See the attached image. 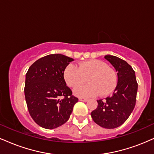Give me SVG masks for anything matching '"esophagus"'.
I'll return each mask as SVG.
<instances>
[{
	"mask_svg": "<svg viewBox=\"0 0 154 154\" xmlns=\"http://www.w3.org/2000/svg\"><path fill=\"white\" fill-rule=\"evenodd\" d=\"M79 100H80V101H88V98H79Z\"/></svg>",
	"mask_w": 154,
	"mask_h": 154,
	"instance_id": "obj_1",
	"label": "esophagus"
}]
</instances>
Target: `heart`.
Returning a JSON list of instances; mask_svg holds the SVG:
<instances>
[{
	"mask_svg": "<svg viewBox=\"0 0 154 154\" xmlns=\"http://www.w3.org/2000/svg\"><path fill=\"white\" fill-rule=\"evenodd\" d=\"M68 86L77 88L86 83L88 84L75 88L74 95L79 97L106 96L114 90L117 84L116 74L107 64L98 60L79 63L78 66L69 64L63 73Z\"/></svg>",
	"mask_w": 154,
	"mask_h": 154,
	"instance_id": "1",
	"label": "heart"
}]
</instances>
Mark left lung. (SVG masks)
<instances>
[{"label":"left lung","instance_id":"1","mask_svg":"<svg viewBox=\"0 0 154 154\" xmlns=\"http://www.w3.org/2000/svg\"><path fill=\"white\" fill-rule=\"evenodd\" d=\"M104 58L116 71L118 83L111 96L97 100V108L91 115L98 126L111 129L121 126L132 113L136 105L138 83L135 71L126 61L111 55Z\"/></svg>","mask_w":154,"mask_h":154}]
</instances>
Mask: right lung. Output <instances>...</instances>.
<instances>
[{"mask_svg": "<svg viewBox=\"0 0 154 154\" xmlns=\"http://www.w3.org/2000/svg\"><path fill=\"white\" fill-rule=\"evenodd\" d=\"M73 59L62 54H51L34 62L25 82V98L33 121L46 129L64 124L78 99L66 86L63 73Z\"/></svg>", "mask_w": 154, "mask_h": 154, "instance_id": "1", "label": "right lung"}]
</instances>
